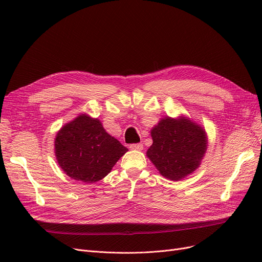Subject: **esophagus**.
<instances>
[{
    "label": "esophagus",
    "mask_w": 262,
    "mask_h": 262,
    "mask_svg": "<svg viewBox=\"0 0 262 262\" xmlns=\"http://www.w3.org/2000/svg\"><path fill=\"white\" fill-rule=\"evenodd\" d=\"M130 148H131V149H134V150H142V149H143V145H142L141 143L131 144V145H130Z\"/></svg>",
    "instance_id": "esophagus-1"
}]
</instances>
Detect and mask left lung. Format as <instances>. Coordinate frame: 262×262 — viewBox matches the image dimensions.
<instances>
[{
    "label": "left lung",
    "mask_w": 262,
    "mask_h": 262,
    "mask_svg": "<svg viewBox=\"0 0 262 262\" xmlns=\"http://www.w3.org/2000/svg\"><path fill=\"white\" fill-rule=\"evenodd\" d=\"M146 156L161 175L178 181L199 168L208 148L207 132L191 119L165 117L150 130Z\"/></svg>",
    "instance_id": "obj_1"
}]
</instances>
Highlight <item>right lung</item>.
Segmentation results:
<instances>
[{
	"label": "right lung",
	"instance_id": "add662e5",
	"mask_svg": "<svg viewBox=\"0 0 262 262\" xmlns=\"http://www.w3.org/2000/svg\"><path fill=\"white\" fill-rule=\"evenodd\" d=\"M128 148L110 136L98 118L78 115L66 123L54 139V154L69 177L94 184L112 171Z\"/></svg>",
	"mask_w": 262,
	"mask_h": 262
}]
</instances>
